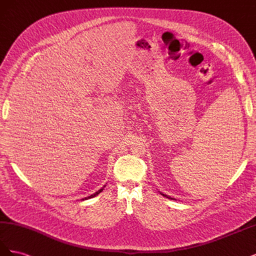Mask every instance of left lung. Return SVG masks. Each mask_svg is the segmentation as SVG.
I'll use <instances>...</instances> for the list:
<instances>
[{
    "mask_svg": "<svg viewBox=\"0 0 256 256\" xmlns=\"http://www.w3.org/2000/svg\"><path fill=\"white\" fill-rule=\"evenodd\" d=\"M160 194H162V196H164V198H170V200H176V198H171V196H166V194H164V193H162V192H160Z\"/></svg>",
    "mask_w": 256,
    "mask_h": 256,
    "instance_id": "8db88e82",
    "label": "left lung"
}]
</instances>
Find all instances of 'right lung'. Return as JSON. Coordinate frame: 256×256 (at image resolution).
<instances>
[{
	"label": "right lung",
	"instance_id": "obj_1",
	"mask_svg": "<svg viewBox=\"0 0 256 256\" xmlns=\"http://www.w3.org/2000/svg\"><path fill=\"white\" fill-rule=\"evenodd\" d=\"M106 187V186H104V187L102 188V189H99L97 192H95V193H92V196H88V198H82V200H88V198H94V196H98L99 194V193L100 192H102V190H104V188Z\"/></svg>",
	"mask_w": 256,
	"mask_h": 256
}]
</instances>
